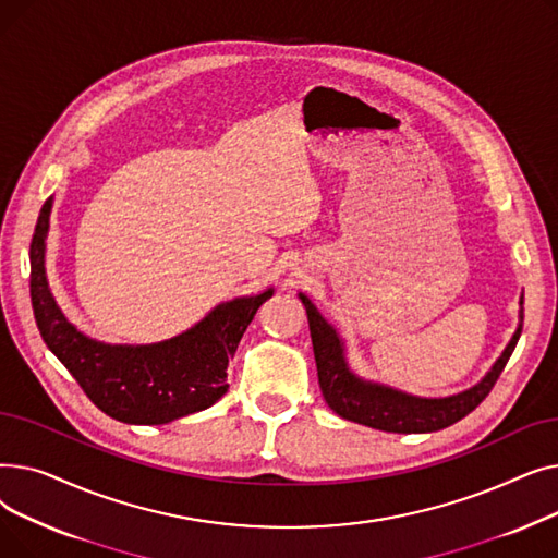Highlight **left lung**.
Listing matches in <instances>:
<instances>
[{
  "instance_id": "left-lung-1",
  "label": "left lung",
  "mask_w": 558,
  "mask_h": 558,
  "mask_svg": "<svg viewBox=\"0 0 558 558\" xmlns=\"http://www.w3.org/2000/svg\"><path fill=\"white\" fill-rule=\"evenodd\" d=\"M299 299L307 312L318 385L328 407L345 421L396 434L438 432L471 414L497 383L522 332L520 307V320L513 337L477 385L444 398H423L357 375L348 364L345 343L337 328L320 316L316 305L305 294H299ZM522 299L524 296H520V305L524 303Z\"/></svg>"
}]
</instances>
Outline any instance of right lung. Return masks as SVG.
<instances>
[{
	"label": "right lung",
	"mask_w": 558,
	"mask_h": 558,
	"mask_svg": "<svg viewBox=\"0 0 558 558\" xmlns=\"http://www.w3.org/2000/svg\"><path fill=\"white\" fill-rule=\"evenodd\" d=\"M53 196L32 240V303L43 341L104 414L129 425H165L213 407L226 391L234 355L274 287L219 303L190 330L158 343H104L85 337L58 307L47 280V234Z\"/></svg>",
	"instance_id": "add662e5"
}]
</instances>
